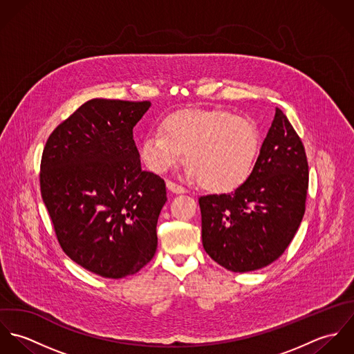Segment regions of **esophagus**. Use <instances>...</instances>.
Here are the masks:
<instances>
[{
  "instance_id": "obj_1",
  "label": "esophagus",
  "mask_w": 354,
  "mask_h": 354,
  "mask_svg": "<svg viewBox=\"0 0 354 354\" xmlns=\"http://www.w3.org/2000/svg\"><path fill=\"white\" fill-rule=\"evenodd\" d=\"M166 187H167V189H169L170 192H173V194H176V195H180V194H185V192H187V189H185L184 187H181V185L176 184V183H171V181H167V183H166Z\"/></svg>"
}]
</instances>
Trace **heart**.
Here are the masks:
<instances>
[{"label": "heart", "instance_id": "1", "mask_svg": "<svg viewBox=\"0 0 354 354\" xmlns=\"http://www.w3.org/2000/svg\"><path fill=\"white\" fill-rule=\"evenodd\" d=\"M260 150L256 127L225 110H183L167 115L160 131L142 139L140 158L153 173H165L185 151L183 173L205 189L226 194L252 174Z\"/></svg>", "mask_w": 354, "mask_h": 354}]
</instances>
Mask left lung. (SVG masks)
Instances as JSON below:
<instances>
[{
    "instance_id": "obj_1",
    "label": "left lung",
    "mask_w": 354,
    "mask_h": 354,
    "mask_svg": "<svg viewBox=\"0 0 354 354\" xmlns=\"http://www.w3.org/2000/svg\"><path fill=\"white\" fill-rule=\"evenodd\" d=\"M306 191L303 143L283 111L277 109L251 177L232 194L199 199L205 252L233 272L271 264L299 230Z\"/></svg>"
}]
</instances>
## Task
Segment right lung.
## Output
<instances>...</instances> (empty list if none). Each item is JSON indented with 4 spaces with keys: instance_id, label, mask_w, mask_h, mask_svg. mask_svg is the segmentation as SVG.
I'll use <instances>...</instances> for the list:
<instances>
[{
    "instance_id": "obj_1",
    "label": "right lung",
    "mask_w": 354,
    "mask_h": 354,
    "mask_svg": "<svg viewBox=\"0 0 354 354\" xmlns=\"http://www.w3.org/2000/svg\"><path fill=\"white\" fill-rule=\"evenodd\" d=\"M151 102L95 98L59 124L41 162V194L62 251L103 278L136 274L155 254L165 181L142 170L133 127Z\"/></svg>"
}]
</instances>
